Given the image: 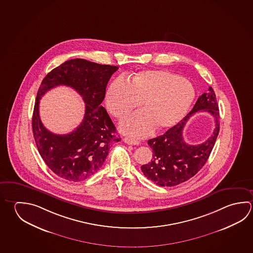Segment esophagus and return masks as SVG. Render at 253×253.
<instances>
[{"mask_svg": "<svg viewBox=\"0 0 253 253\" xmlns=\"http://www.w3.org/2000/svg\"><path fill=\"white\" fill-rule=\"evenodd\" d=\"M124 142L129 144V145H138L140 143V142L137 141V140H134V139L128 137L124 138Z\"/></svg>", "mask_w": 253, "mask_h": 253, "instance_id": "34e87169", "label": "esophagus"}]
</instances>
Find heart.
<instances>
[{
  "label": "heart",
  "mask_w": 253,
  "mask_h": 253,
  "mask_svg": "<svg viewBox=\"0 0 253 253\" xmlns=\"http://www.w3.org/2000/svg\"><path fill=\"white\" fill-rule=\"evenodd\" d=\"M194 99V88L186 78L164 69H149L133 75L128 84L116 79L106 92L111 115L123 120L140 102L143 108L120 124V130L141 137L155 129L173 127L184 118Z\"/></svg>",
  "instance_id": "obj_1"
}]
</instances>
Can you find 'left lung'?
Returning a JSON list of instances; mask_svg holds the SVG:
<instances>
[{"mask_svg": "<svg viewBox=\"0 0 253 253\" xmlns=\"http://www.w3.org/2000/svg\"><path fill=\"white\" fill-rule=\"evenodd\" d=\"M199 111H207L214 118L215 129L206 142L197 146L188 145L182 138V129L188 119ZM219 132V110L216 94L209 88L198 98L193 110L179 123L164 134L148 141L152 148V161L141 167L143 175L161 186H175L196 175L207 162Z\"/></svg>", "mask_w": 253, "mask_h": 253, "instance_id": "1", "label": "left lung"}]
</instances>
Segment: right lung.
Returning <instances> with one entry per match:
<instances>
[{
    "mask_svg": "<svg viewBox=\"0 0 253 253\" xmlns=\"http://www.w3.org/2000/svg\"><path fill=\"white\" fill-rule=\"evenodd\" d=\"M118 69L116 66L74 59L52 69L42 81L33 112L34 138L46 165L61 178L78 182L94 175L103 165L111 143L121 140L116 136L115 126L101 106L110 77ZM58 85L75 88L86 104L84 121L67 135L47 130L39 116L41 96Z\"/></svg>",
    "mask_w": 253,
    "mask_h": 253,
    "instance_id": "add662e5",
    "label": "right lung"
}]
</instances>
